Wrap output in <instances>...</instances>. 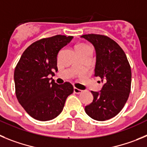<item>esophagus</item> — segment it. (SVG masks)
I'll list each match as a JSON object with an SVG mask.
<instances>
[{"mask_svg": "<svg viewBox=\"0 0 147 147\" xmlns=\"http://www.w3.org/2000/svg\"><path fill=\"white\" fill-rule=\"evenodd\" d=\"M74 92H75V94H80L82 92V90L79 89V88H74Z\"/></svg>", "mask_w": 147, "mask_h": 147, "instance_id": "esophagus-1", "label": "esophagus"}]
</instances>
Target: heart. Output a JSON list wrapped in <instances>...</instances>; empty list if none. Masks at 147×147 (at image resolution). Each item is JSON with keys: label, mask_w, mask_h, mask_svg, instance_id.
<instances>
[{"label": "heart", "mask_w": 147, "mask_h": 147, "mask_svg": "<svg viewBox=\"0 0 147 147\" xmlns=\"http://www.w3.org/2000/svg\"><path fill=\"white\" fill-rule=\"evenodd\" d=\"M86 44H83V43H81V44H78L76 46H75V50L76 49H80V48H83V47H86Z\"/></svg>", "instance_id": "1"}]
</instances>
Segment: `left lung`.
Returning <instances> with one entry per match:
<instances>
[{"label":"left lung","instance_id":"8db88e82","mask_svg":"<svg viewBox=\"0 0 147 147\" xmlns=\"http://www.w3.org/2000/svg\"><path fill=\"white\" fill-rule=\"evenodd\" d=\"M81 37L93 44L96 50L95 77L104 85L100 92H92L94 100L85 107L93 119L105 121L118 114L129 97L131 88V68L121 47L105 35L85 34Z\"/></svg>","mask_w":147,"mask_h":147}]
</instances>
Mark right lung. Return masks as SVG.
I'll return each mask as SVG.
<instances>
[{
	"label": "right lung",
	"mask_w": 147,
	"mask_h": 147,
	"mask_svg": "<svg viewBox=\"0 0 147 147\" xmlns=\"http://www.w3.org/2000/svg\"><path fill=\"white\" fill-rule=\"evenodd\" d=\"M72 36L56 35L36 41L26 49L14 73L15 94L25 111L39 121L53 119L61 113L74 88L69 82L57 84L49 78L58 70L57 55Z\"/></svg>",
	"instance_id": "obj_1"
}]
</instances>
